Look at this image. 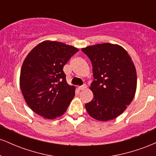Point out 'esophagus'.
<instances>
[{
	"instance_id": "1",
	"label": "esophagus",
	"mask_w": 156,
	"mask_h": 156,
	"mask_svg": "<svg viewBox=\"0 0 156 156\" xmlns=\"http://www.w3.org/2000/svg\"><path fill=\"white\" fill-rule=\"evenodd\" d=\"M85 89H87V85L80 86V87H78V89H79V90H84Z\"/></svg>"
}]
</instances>
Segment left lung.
Here are the masks:
<instances>
[{
    "label": "left lung",
    "mask_w": 156,
    "mask_h": 156,
    "mask_svg": "<svg viewBox=\"0 0 156 156\" xmlns=\"http://www.w3.org/2000/svg\"><path fill=\"white\" fill-rule=\"evenodd\" d=\"M81 51L91 60L94 78L90 87L94 98L86 109L97 120L115 119L135 96L137 76L132 58L117 44H97Z\"/></svg>",
    "instance_id": "1"
}]
</instances>
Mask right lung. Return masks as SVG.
<instances>
[{
  "instance_id": "obj_1",
  "label": "right lung",
  "mask_w": 156,
  "mask_h": 156,
  "mask_svg": "<svg viewBox=\"0 0 156 156\" xmlns=\"http://www.w3.org/2000/svg\"><path fill=\"white\" fill-rule=\"evenodd\" d=\"M78 51L69 44L46 40L27 55L21 68L20 87L26 103L36 114L53 119L67 111L76 87L67 83L63 67Z\"/></svg>"
}]
</instances>
